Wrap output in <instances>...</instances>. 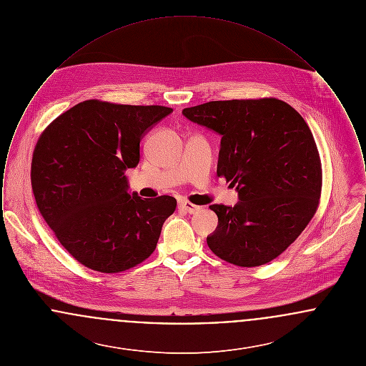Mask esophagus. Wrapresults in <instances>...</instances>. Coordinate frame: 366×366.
<instances>
[{
  "mask_svg": "<svg viewBox=\"0 0 366 366\" xmlns=\"http://www.w3.org/2000/svg\"><path fill=\"white\" fill-rule=\"evenodd\" d=\"M178 207H179L181 209H184L185 212H189V214H194V212H197V211H200V209H202V207H199V206H194V204H192V203L187 202V200H184V202H179Z\"/></svg>",
  "mask_w": 366,
  "mask_h": 366,
  "instance_id": "34e87169",
  "label": "esophagus"
}]
</instances>
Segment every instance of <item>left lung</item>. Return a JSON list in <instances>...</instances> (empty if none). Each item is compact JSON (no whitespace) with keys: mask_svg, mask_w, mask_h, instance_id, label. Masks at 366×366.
Instances as JSON below:
<instances>
[{"mask_svg":"<svg viewBox=\"0 0 366 366\" xmlns=\"http://www.w3.org/2000/svg\"><path fill=\"white\" fill-rule=\"evenodd\" d=\"M182 115L221 136L217 174L239 194L234 207L209 206L218 217L209 249L244 267L277 258L318 207L321 163L307 123L277 99L209 102Z\"/></svg>","mask_w":366,"mask_h":366,"instance_id":"left-lung-1","label":"left lung"}]
</instances>
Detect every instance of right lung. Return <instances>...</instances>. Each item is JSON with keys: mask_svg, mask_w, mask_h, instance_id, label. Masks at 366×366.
I'll use <instances>...</instances> for the list:
<instances>
[{"mask_svg": "<svg viewBox=\"0 0 366 366\" xmlns=\"http://www.w3.org/2000/svg\"><path fill=\"white\" fill-rule=\"evenodd\" d=\"M173 112L162 105L87 100L54 119L31 163L35 202L71 255L89 269L119 273L157 248L173 196L141 199L129 191L142 137Z\"/></svg>", "mask_w": 366, "mask_h": 366, "instance_id": "add662e5", "label": "right lung"}]
</instances>
